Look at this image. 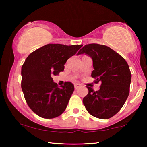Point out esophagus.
I'll use <instances>...</instances> for the list:
<instances>
[{
  "label": "esophagus",
  "mask_w": 147,
  "mask_h": 147,
  "mask_svg": "<svg viewBox=\"0 0 147 147\" xmlns=\"http://www.w3.org/2000/svg\"><path fill=\"white\" fill-rule=\"evenodd\" d=\"M80 87V84H74V89H75L76 90L77 89H78Z\"/></svg>",
  "instance_id": "34e87169"
}]
</instances>
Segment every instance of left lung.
<instances>
[{"label": "left lung", "mask_w": 147, "mask_h": 147, "mask_svg": "<svg viewBox=\"0 0 147 147\" xmlns=\"http://www.w3.org/2000/svg\"><path fill=\"white\" fill-rule=\"evenodd\" d=\"M82 54L93 59L91 76L96 84L101 83L96 91L87 87L89 93L83 99L84 106L96 118H111L122 108L130 92L131 75L127 62L111 48L99 44L86 45L77 55Z\"/></svg>", "instance_id": "8db88e82"}]
</instances>
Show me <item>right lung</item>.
<instances>
[{
	"instance_id": "add662e5",
	"label": "right lung",
	"mask_w": 147,
	"mask_h": 147,
	"mask_svg": "<svg viewBox=\"0 0 147 147\" xmlns=\"http://www.w3.org/2000/svg\"><path fill=\"white\" fill-rule=\"evenodd\" d=\"M82 46L48 44L26 58L21 69V88L28 106L41 117L53 119L65 110L74 85L66 82L59 88L53 76L63 71L67 60Z\"/></svg>"
}]
</instances>
